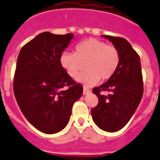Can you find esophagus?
Segmentation results:
<instances>
[{
    "label": "esophagus",
    "mask_w": 160,
    "mask_h": 160,
    "mask_svg": "<svg viewBox=\"0 0 160 160\" xmlns=\"http://www.w3.org/2000/svg\"><path fill=\"white\" fill-rule=\"evenodd\" d=\"M91 93V91L89 89H86V88H84L83 90V94L84 95H87V94H89Z\"/></svg>",
    "instance_id": "obj_1"
}]
</instances>
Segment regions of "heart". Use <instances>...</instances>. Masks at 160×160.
<instances>
[{
    "mask_svg": "<svg viewBox=\"0 0 160 160\" xmlns=\"http://www.w3.org/2000/svg\"><path fill=\"white\" fill-rule=\"evenodd\" d=\"M62 68L72 78L78 75L85 65L86 72L76 80L86 87L92 86L99 80H107L113 76L119 63L116 47L94 38L87 39L75 47L74 53L64 52L59 59Z\"/></svg>",
    "mask_w": 160,
    "mask_h": 160,
    "instance_id": "obj_1",
    "label": "heart"
}]
</instances>
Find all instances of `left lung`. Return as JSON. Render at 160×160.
<instances>
[{"mask_svg":"<svg viewBox=\"0 0 160 160\" xmlns=\"http://www.w3.org/2000/svg\"><path fill=\"white\" fill-rule=\"evenodd\" d=\"M102 36L117 48L119 63L115 73L106 83L92 90L98 98V104L92 109V116L102 131L115 132L129 122L142 98V67L139 55L125 39ZM101 91H109L111 94L101 95Z\"/></svg>","mask_w":160,"mask_h":160,"instance_id":"8db88e82","label":"left lung"}]
</instances>
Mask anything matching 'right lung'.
<instances>
[{
	"label": "right lung",
	"mask_w": 160,
	"mask_h": 160,
	"mask_svg": "<svg viewBox=\"0 0 160 160\" xmlns=\"http://www.w3.org/2000/svg\"><path fill=\"white\" fill-rule=\"evenodd\" d=\"M73 37L71 33L43 32L24 45L18 57L14 95L28 121L46 134L59 132L68 125L74 102L83 93V86L59 62Z\"/></svg>",
	"instance_id": "obj_1"
}]
</instances>
